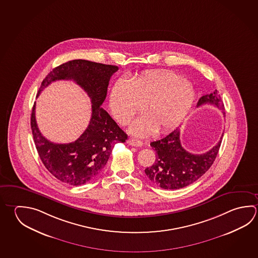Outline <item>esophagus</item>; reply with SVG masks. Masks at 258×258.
<instances>
[{
  "mask_svg": "<svg viewBox=\"0 0 258 258\" xmlns=\"http://www.w3.org/2000/svg\"><path fill=\"white\" fill-rule=\"evenodd\" d=\"M127 143L130 146H136V147H140V146H143V142L142 141L137 140V139H135V138H130Z\"/></svg>",
  "mask_w": 258,
  "mask_h": 258,
  "instance_id": "esophagus-1",
  "label": "esophagus"
}]
</instances>
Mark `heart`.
Returning a JSON list of instances; mask_svg holds the SVG:
<instances>
[{
  "instance_id": "heart-1",
  "label": "heart",
  "mask_w": 258,
  "mask_h": 258,
  "mask_svg": "<svg viewBox=\"0 0 258 258\" xmlns=\"http://www.w3.org/2000/svg\"><path fill=\"white\" fill-rule=\"evenodd\" d=\"M196 99L191 84L167 71H149L142 74L132 84L117 81L110 95V106L118 122L126 124L145 105L148 116L133 122L131 132L147 136L155 131H170L187 116Z\"/></svg>"
}]
</instances>
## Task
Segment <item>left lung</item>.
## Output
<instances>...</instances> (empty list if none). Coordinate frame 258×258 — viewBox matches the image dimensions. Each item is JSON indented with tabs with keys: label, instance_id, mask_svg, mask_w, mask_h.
I'll use <instances>...</instances> for the list:
<instances>
[{
	"label": "left lung",
	"instance_id": "obj_1",
	"mask_svg": "<svg viewBox=\"0 0 258 258\" xmlns=\"http://www.w3.org/2000/svg\"><path fill=\"white\" fill-rule=\"evenodd\" d=\"M211 103L224 110L220 94L216 90L199 99L197 106ZM225 115V112L223 111ZM222 137L211 150L202 155H194L184 150L180 141V129L176 128L168 136L152 142L150 146L155 151L154 164L145 170L147 177L163 189L185 187L200 178L211 167L220 148Z\"/></svg>",
	"mask_w": 258,
	"mask_h": 258
}]
</instances>
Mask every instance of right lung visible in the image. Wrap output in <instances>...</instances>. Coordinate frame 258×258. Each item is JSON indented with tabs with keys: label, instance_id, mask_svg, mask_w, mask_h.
<instances>
[{
	"label": "right lung",
	"instance_id": "right-lung-1",
	"mask_svg": "<svg viewBox=\"0 0 258 258\" xmlns=\"http://www.w3.org/2000/svg\"><path fill=\"white\" fill-rule=\"evenodd\" d=\"M117 71L115 66L73 60L55 67L42 81L38 95L52 82L74 80L85 90L92 103L89 125L77 140L69 144H54L42 136L35 119V103L33 104L31 127L38 154L47 170L63 183L80 185L96 177L107 163L113 146L127 139L126 134L101 107L110 78Z\"/></svg>",
	"mask_w": 258,
	"mask_h": 258
}]
</instances>
